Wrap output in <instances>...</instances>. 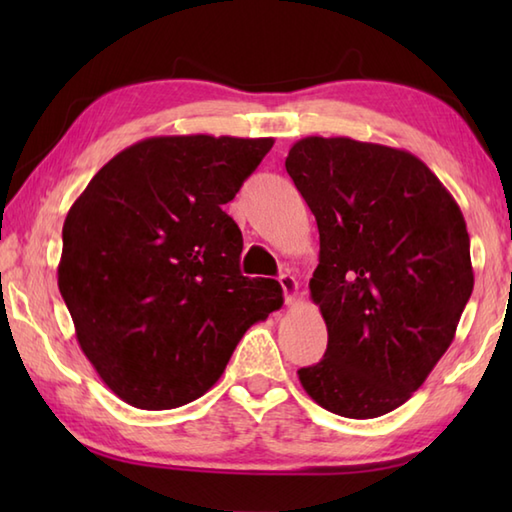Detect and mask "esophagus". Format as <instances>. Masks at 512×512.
Here are the masks:
<instances>
[{
	"mask_svg": "<svg viewBox=\"0 0 512 512\" xmlns=\"http://www.w3.org/2000/svg\"><path fill=\"white\" fill-rule=\"evenodd\" d=\"M279 284H281V290H284L286 306H292V303L297 301V295H299L297 279L292 277V275H281V277H279Z\"/></svg>",
	"mask_w": 512,
	"mask_h": 512,
	"instance_id": "34e87169",
	"label": "esophagus"
}]
</instances>
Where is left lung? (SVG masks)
Wrapping results in <instances>:
<instances>
[{"instance_id":"left-lung-1","label":"left lung","mask_w":512,"mask_h":512,"mask_svg":"<svg viewBox=\"0 0 512 512\" xmlns=\"http://www.w3.org/2000/svg\"><path fill=\"white\" fill-rule=\"evenodd\" d=\"M286 171L319 226L310 295L328 328V350L299 369L301 385L336 416H385L453 343L473 292L464 215L405 149L308 136L290 147Z\"/></svg>"}]
</instances>
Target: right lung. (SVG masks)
<instances>
[{
    "instance_id": "obj_1",
    "label": "right lung",
    "mask_w": 512,
    "mask_h": 512,
    "mask_svg": "<svg viewBox=\"0 0 512 512\" xmlns=\"http://www.w3.org/2000/svg\"><path fill=\"white\" fill-rule=\"evenodd\" d=\"M273 138L151 136L90 180L63 224L59 290L76 341L127 405L198 400L250 325L284 303L239 273L242 231L222 211Z\"/></svg>"
}]
</instances>
